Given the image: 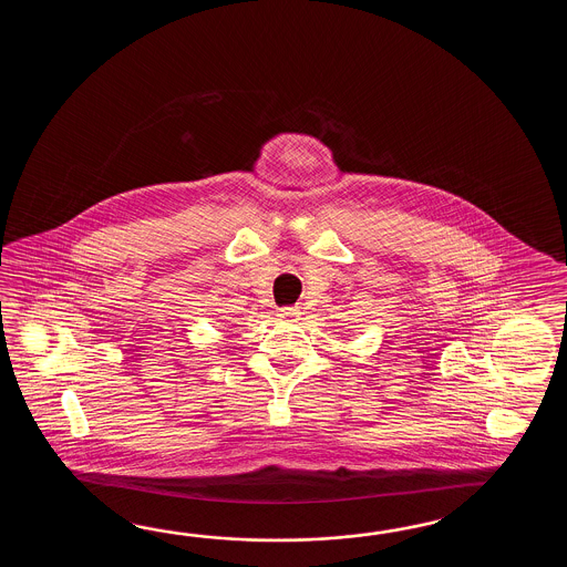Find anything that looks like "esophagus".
I'll use <instances>...</instances> for the list:
<instances>
[{
    "instance_id": "esophagus-1",
    "label": "esophagus",
    "mask_w": 567,
    "mask_h": 567,
    "mask_svg": "<svg viewBox=\"0 0 567 567\" xmlns=\"http://www.w3.org/2000/svg\"><path fill=\"white\" fill-rule=\"evenodd\" d=\"M300 313V308H296V306H286V308H279L278 310V316L284 322H298Z\"/></svg>"
}]
</instances>
